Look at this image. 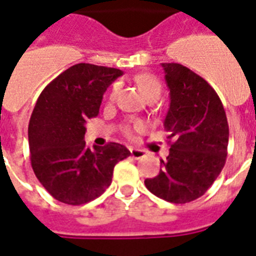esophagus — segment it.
I'll return each instance as SVG.
<instances>
[{"label":"esophagus","instance_id":"esophagus-1","mask_svg":"<svg viewBox=\"0 0 256 256\" xmlns=\"http://www.w3.org/2000/svg\"><path fill=\"white\" fill-rule=\"evenodd\" d=\"M130 155H132V158H134V159H140V158L144 156V151L143 150H139V148H134V147H130Z\"/></svg>","mask_w":256,"mask_h":256}]
</instances>
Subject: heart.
<instances>
[{
    "label": "heart",
    "instance_id": "b5f03b06",
    "mask_svg": "<svg viewBox=\"0 0 256 256\" xmlns=\"http://www.w3.org/2000/svg\"><path fill=\"white\" fill-rule=\"evenodd\" d=\"M134 82L135 85L138 86V89L140 90L144 97L147 100L152 98V97H156L160 94V82L158 81L156 78H154L152 74H138L134 76ZM117 96V85H114L112 90L109 93V100L110 101H114Z\"/></svg>",
    "mask_w": 256,
    "mask_h": 256
}]
</instances>
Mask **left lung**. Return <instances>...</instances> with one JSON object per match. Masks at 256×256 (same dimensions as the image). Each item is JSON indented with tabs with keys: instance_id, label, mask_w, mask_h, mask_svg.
<instances>
[{
	"instance_id": "1",
	"label": "left lung",
	"mask_w": 256,
	"mask_h": 256,
	"mask_svg": "<svg viewBox=\"0 0 256 256\" xmlns=\"http://www.w3.org/2000/svg\"><path fill=\"white\" fill-rule=\"evenodd\" d=\"M171 104L164 130L171 143L159 175L146 178L150 192L168 202L186 204L210 188L228 156L229 124L216 90L189 68L162 64ZM172 142H170V139Z\"/></svg>"
}]
</instances>
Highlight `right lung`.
Listing matches in <instances>:
<instances>
[{"label":"right lung","instance_id":"1","mask_svg":"<svg viewBox=\"0 0 256 256\" xmlns=\"http://www.w3.org/2000/svg\"><path fill=\"white\" fill-rule=\"evenodd\" d=\"M121 70L74 64L39 96L28 124L31 167L44 189L60 202L82 205L112 184L114 166L130 155L120 143L90 150L85 122L98 114L102 96Z\"/></svg>","mask_w":256,"mask_h":256}]
</instances>
